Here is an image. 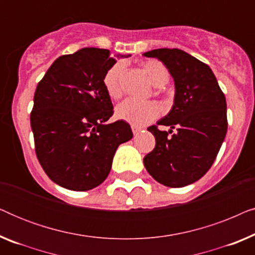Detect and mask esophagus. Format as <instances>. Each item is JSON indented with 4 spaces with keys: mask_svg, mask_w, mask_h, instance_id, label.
I'll use <instances>...</instances> for the list:
<instances>
[{
    "mask_svg": "<svg viewBox=\"0 0 255 255\" xmlns=\"http://www.w3.org/2000/svg\"><path fill=\"white\" fill-rule=\"evenodd\" d=\"M131 128H132V132H133V134H138L139 132H140V130H141V128L135 127V125H132Z\"/></svg>",
    "mask_w": 255,
    "mask_h": 255,
    "instance_id": "34e87169",
    "label": "esophagus"
}]
</instances>
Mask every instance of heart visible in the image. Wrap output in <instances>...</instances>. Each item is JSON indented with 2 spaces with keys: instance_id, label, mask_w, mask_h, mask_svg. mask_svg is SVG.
I'll return each instance as SVG.
<instances>
[{
  "instance_id": "b5f03b06",
  "label": "heart",
  "mask_w": 255,
  "mask_h": 255,
  "mask_svg": "<svg viewBox=\"0 0 255 255\" xmlns=\"http://www.w3.org/2000/svg\"><path fill=\"white\" fill-rule=\"evenodd\" d=\"M142 71L146 73L153 86L165 87L169 81V71L161 61L147 60L141 64ZM125 66L122 62L114 65L106 72L103 76V86L108 96L113 100H117L123 93V75ZM116 117L118 120L127 122L135 127H141L156 120L161 114L160 106L154 101H137L128 99L120 103L116 108Z\"/></svg>"
}]
</instances>
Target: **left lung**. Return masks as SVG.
Masks as SVG:
<instances>
[{"instance_id": "obj_1", "label": "left lung", "mask_w": 255, "mask_h": 255, "mask_svg": "<svg viewBox=\"0 0 255 255\" xmlns=\"http://www.w3.org/2000/svg\"><path fill=\"white\" fill-rule=\"evenodd\" d=\"M144 55L162 61L175 81L172 110L147 128L154 135L155 147L145 155L144 165L163 186H188L210 169L224 141L228 130L225 95L211 68L182 50L158 48ZM158 125L178 132L168 136L158 130Z\"/></svg>"}]
</instances>
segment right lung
<instances>
[{
    "label": "right lung",
    "mask_w": 255,
    "mask_h": 255,
    "mask_svg": "<svg viewBox=\"0 0 255 255\" xmlns=\"http://www.w3.org/2000/svg\"><path fill=\"white\" fill-rule=\"evenodd\" d=\"M115 64L109 50L86 47L59 57L38 83L30 115L34 151L59 186L76 191L100 186L118 146L133 135L127 122L106 123L114 107L103 76Z\"/></svg>",
    "instance_id": "right-lung-1"
}]
</instances>
